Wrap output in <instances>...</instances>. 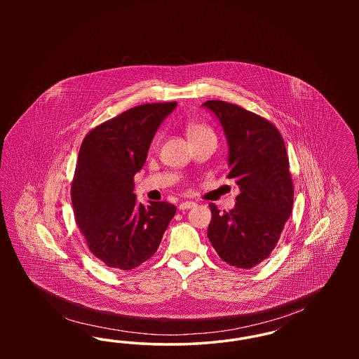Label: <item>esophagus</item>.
Returning <instances> with one entry per match:
<instances>
[{
  "mask_svg": "<svg viewBox=\"0 0 359 359\" xmlns=\"http://www.w3.org/2000/svg\"><path fill=\"white\" fill-rule=\"evenodd\" d=\"M196 203L195 202H183V203H180L179 205V208L183 211V210H188V208H192V207H195Z\"/></svg>",
  "mask_w": 359,
  "mask_h": 359,
  "instance_id": "1",
  "label": "esophagus"
}]
</instances>
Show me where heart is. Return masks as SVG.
Listing matches in <instances>:
<instances>
[{
    "label": "heart",
    "instance_id": "b5f03b06",
    "mask_svg": "<svg viewBox=\"0 0 359 359\" xmlns=\"http://www.w3.org/2000/svg\"><path fill=\"white\" fill-rule=\"evenodd\" d=\"M186 133H187L189 141L203 138V137L215 136L212 129L199 121H187L186 122Z\"/></svg>",
    "mask_w": 359,
    "mask_h": 359
}]
</instances>
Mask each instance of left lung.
<instances>
[{"label": "left lung", "mask_w": 359, "mask_h": 359, "mask_svg": "<svg viewBox=\"0 0 359 359\" xmlns=\"http://www.w3.org/2000/svg\"><path fill=\"white\" fill-rule=\"evenodd\" d=\"M229 142L227 179L239 187L236 207L221 212L214 203L207 237L231 266L250 269L271 256L293 207L290 158L271 121L241 106L207 101Z\"/></svg>", "instance_id": "left-lung-1"}]
</instances>
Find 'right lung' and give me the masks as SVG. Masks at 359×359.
<instances>
[{
	"mask_svg": "<svg viewBox=\"0 0 359 359\" xmlns=\"http://www.w3.org/2000/svg\"><path fill=\"white\" fill-rule=\"evenodd\" d=\"M176 102L144 103L86 135L71 184L75 221L88 250L109 268L130 271L154 256L176 207L137 203L135 175Z\"/></svg>",
	"mask_w": 359,
	"mask_h": 359,
	"instance_id": "1",
	"label": "right lung"
}]
</instances>
